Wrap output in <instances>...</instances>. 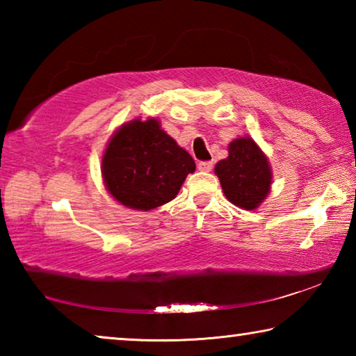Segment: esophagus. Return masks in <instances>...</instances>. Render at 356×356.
<instances>
[{
  "label": "esophagus",
  "mask_w": 356,
  "mask_h": 356,
  "mask_svg": "<svg viewBox=\"0 0 356 356\" xmlns=\"http://www.w3.org/2000/svg\"><path fill=\"white\" fill-rule=\"evenodd\" d=\"M212 168H213L212 161H200V163H197V170L202 171V172L212 171Z\"/></svg>",
  "instance_id": "1"
}]
</instances>
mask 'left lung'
<instances>
[{"mask_svg":"<svg viewBox=\"0 0 356 356\" xmlns=\"http://www.w3.org/2000/svg\"><path fill=\"white\" fill-rule=\"evenodd\" d=\"M227 150V159L215 166L222 193L234 206L254 210L268 196L272 186L268 159L250 136L234 140Z\"/></svg>","mask_w":356,"mask_h":356,"instance_id":"left-lung-1","label":"left lung"}]
</instances>
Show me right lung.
<instances>
[{
	"label": "right lung",
	"mask_w": 356,
	"mask_h": 356,
	"mask_svg": "<svg viewBox=\"0 0 356 356\" xmlns=\"http://www.w3.org/2000/svg\"><path fill=\"white\" fill-rule=\"evenodd\" d=\"M195 170L191 155L154 118L120 125L102 156V177L110 195L144 212L172 201Z\"/></svg>",
	"instance_id": "obj_1"
}]
</instances>
